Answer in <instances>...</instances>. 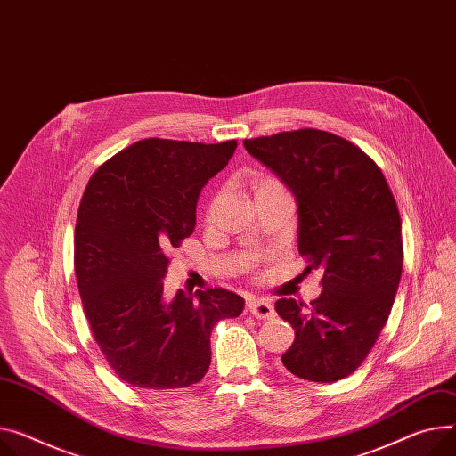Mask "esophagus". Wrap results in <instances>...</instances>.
I'll return each mask as SVG.
<instances>
[{"label": "esophagus", "instance_id": "34e87169", "mask_svg": "<svg viewBox=\"0 0 456 456\" xmlns=\"http://www.w3.org/2000/svg\"><path fill=\"white\" fill-rule=\"evenodd\" d=\"M247 308H248L252 316H256L257 320H272L275 316V310H273L272 303L268 299H263V297L248 299Z\"/></svg>", "mask_w": 456, "mask_h": 456}]
</instances>
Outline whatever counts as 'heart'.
I'll return each instance as SVG.
<instances>
[{
  "instance_id": "1",
  "label": "heart",
  "mask_w": 456,
  "mask_h": 456,
  "mask_svg": "<svg viewBox=\"0 0 456 456\" xmlns=\"http://www.w3.org/2000/svg\"><path fill=\"white\" fill-rule=\"evenodd\" d=\"M250 184H252V190H254L256 197H259L263 193H268V191H275V190H285L283 183L279 181L277 177H273V175H270V173L254 175Z\"/></svg>"
}]
</instances>
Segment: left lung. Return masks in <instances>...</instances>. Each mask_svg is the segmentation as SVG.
Masks as SVG:
<instances>
[{
	"instance_id": "8db88e82",
	"label": "left lung",
	"mask_w": 456,
	"mask_h": 456,
	"mask_svg": "<svg viewBox=\"0 0 456 456\" xmlns=\"http://www.w3.org/2000/svg\"><path fill=\"white\" fill-rule=\"evenodd\" d=\"M297 200V248L320 268L322 296L279 299L275 310L296 338L283 367L330 383L353 374L389 320L403 265L402 219L378 164L356 144L303 127L244 140Z\"/></svg>"
}]
</instances>
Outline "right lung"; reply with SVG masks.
Returning a JSON list of instances; mask_svg holds the SVG:
<instances>
[{"mask_svg":"<svg viewBox=\"0 0 456 456\" xmlns=\"http://www.w3.org/2000/svg\"><path fill=\"white\" fill-rule=\"evenodd\" d=\"M235 148L237 140H138L103 162L84 191L75 228L84 312L115 374L140 391L200 381L214 325L242 312L244 299L224 289L162 297L169 250L193 233L199 193Z\"/></svg>","mask_w":456,"mask_h":456,"instance_id":"obj_1","label":"right lung"}]
</instances>
